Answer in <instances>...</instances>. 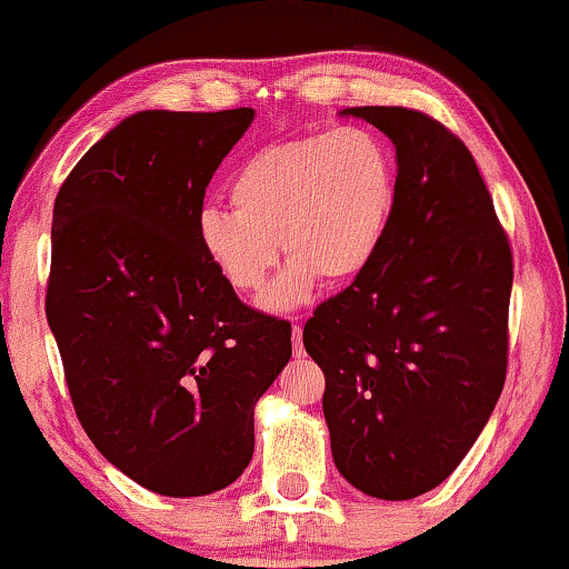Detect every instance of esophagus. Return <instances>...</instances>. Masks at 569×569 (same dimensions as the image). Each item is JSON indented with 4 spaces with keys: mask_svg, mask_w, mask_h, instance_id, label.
<instances>
[{
    "mask_svg": "<svg viewBox=\"0 0 569 569\" xmlns=\"http://www.w3.org/2000/svg\"><path fill=\"white\" fill-rule=\"evenodd\" d=\"M291 336H293V355L305 357V343H301V326H293Z\"/></svg>",
    "mask_w": 569,
    "mask_h": 569,
    "instance_id": "1",
    "label": "esophagus"
}]
</instances>
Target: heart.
<instances>
[{"label":"heart","mask_w":569,"mask_h":569,"mask_svg":"<svg viewBox=\"0 0 569 569\" xmlns=\"http://www.w3.org/2000/svg\"><path fill=\"white\" fill-rule=\"evenodd\" d=\"M228 193L233 210L197 214L199 247L243 293L262 289L283 249L291 260L260 307L286 312L322 278L343 283L368 270L397 204V176L376 133L341 126L260 149L233 172Z\"/></svg>","instance_id":"obj_1"}]
</instances>
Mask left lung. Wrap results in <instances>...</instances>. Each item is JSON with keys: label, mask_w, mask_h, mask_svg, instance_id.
I'll list each match as a JSON object with an SVG mask.
<instances>
[{"label": "left lung", "mask_w": 569, "mask_h": 569, "mask_svg": "<svg viewBox=\"0 0 569 569\" xmlns=\"http://www.w3.org/2000/svg\"><path fill=\"white\" fill-rule=\"evenodd\" d=\"M397 147V204L368 270L315 309L330 451L362 493L405 501L455 472L507 376L512 251L472 154L428 114L347 107Z\"/></svg>", "instance_id": "obj_1"}]
</instances>
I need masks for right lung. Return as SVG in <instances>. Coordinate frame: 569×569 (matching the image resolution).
Here are the masks:
<instances>
[{"mask_svg":"<svg viewBox=\"0 0 569 569\" xmlns=\"http://www.w3.org/2000/svg\"><path fill=\"white\" fill-rule=\"evenodd\" d=\"M254 120L143 110L86 152L54 199L47 320L70 399L107 462L162 496L231 486L291 326L236 297L197 241L222 157Z\"/></svg>","mask_w":569,"mask_h":569,"instance_id":"add662e5","label":"right lung"}]
</instances>
